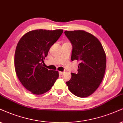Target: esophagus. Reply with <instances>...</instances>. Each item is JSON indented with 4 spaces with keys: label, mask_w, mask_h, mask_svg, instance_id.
<instances>
[{
    "label": "esophagus",
    "mask_w": 123,
    "mask_h": 123,
    "mask_svg": "<svg viewBox=\"0 0 123 123\" xmlns=\"http://www.w3.org/2000/svg\"><path fill=\"white\" fill-rule=\"evenodd\" d=\"M63 73H64V72H63V71H60V72H59V74H60V75H62Z\"/></svg>",
    "instance_id": "obj_1"
}]
</instances>
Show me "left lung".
<instances>
[{
    "label": "left lung",
    "mask_w": 123,
    "mask_h": 123,
    "mask_svg": "<svg viewBox=\"0 0 123 123\" xmlns=\"http://www.w3.org/2000/svg\"><path fill=\"white\" fill-rule=\"evenodd\" d=\"M73 46L71 60L80 62L78 73H71L66 82L71 92L80 98L91 95L103 80L106 67V55L100 42L85 31L65 32Z\"/></svg>",
    "instance_id": "1"
}]
</instances>
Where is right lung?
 <instances>
[{
	"label": "right lung",
	"instance_id": "obj_1",
	"mask_svg": "<svg viewBox=\"0 0 123 123\" xmlns=\"http://www.w3.org/2000/svg\"><path fill=\"white\" fill-rule=\"evenodd\" d=\"M63 33L62 29H37L20 38L15 54V68L18 80L32 94H44L58 79V71L43 67V60L51 46Z\"/></svg>",
	"mask_w": 123,
	"mask_h": 123
}]
</instances>
